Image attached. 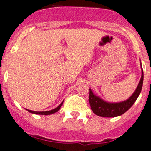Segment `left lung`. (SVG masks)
<instances>
[{"instance_id": "left-lung-1", "label": "left lung", "mask_w": 151, "mask_h": 151, "mask_svg": "<svg viewBox=\"0 0 151 151\" xmlns=\"http://www.w3.org/2000/svg\"><path fill=\"white\" fill-rule=\"evenodd\" d=\"M142 68V63H141ZM144 73L142 68V77L140 79L139 83L133 94L123 101L120 102H108L93 93L92 89H89V101L91 109L97 116L102 117H116L123 114L125 112L131 108L139 96L143 86Z\"/></svg>"}]
</instances>
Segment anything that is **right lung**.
<instances>
[{
  "label": "right lung",
  "mask_w": 151,
  "mask_h": 151,
  "mask_svg": "<svg viewBox=\"0 0 151 151\" xmlns=\"http://www.w3.org/2000/svg\"><path fill=\"white\" fill-rule=\"evenodd\" d=\"M63 101L59 104L57 108H54V109L51 110V111H31V110H28L26 109L28 112L30 113H32V114H40V115H50V114H52L54 113L57 112L58 111H59V109L61 108L62 107V104H63Z\"/></svg>",
  "instance_id": "right-lung-1"
}]
</instances>
